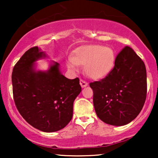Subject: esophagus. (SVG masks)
Segmentation results:
<instances>
[{"instance_id": "34e87169", "label": "esophagus", "mask_w": 158, "mask_h": 158, "mask_svg": "<svg viewBox=\"0 0 158 158\" xmlns=\"http://www.w3.org/2000/svg\"><path fill=\"white\" fill-rule=\"evenodd\" d=\"M80 84H81L82 88L86 87V86L88 85V83H86L85 81H83V80H81V81H80Z\"/></svg>"}]
</instances>
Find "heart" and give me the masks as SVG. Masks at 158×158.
<instances>
[{
    "label": "heart",
    "mask_w": 158,
    "mask_h": 158,
    "mask_svg": "<svg viewBox=\"0 0 158 158\" xmlns=\"http://www.w3.org/2000/svg\"><path fill=\"white\" fill-rule=\"evenodd\" d=\"M114 53L110 47L101 45H87L78 47L67 60L71 70H76L77 64L85 65V74L93 79H101L106 76L114 64Z\"/></svg>",
    "instance_id": "1"
}]
</instances>
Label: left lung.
<instances>
[{
	"mask_svg": "<svg viewBox=\"0 0 158 158\" xmlns=\"http://www.w3.org/2000/svg\"><path fill=\"white\" fill-rule=\"evenodd\" d=\"M95 111L103 122L123 126L133 121L147 96L145 64L131 47L118 54L114 67L104 78L90 83Z\"/></svg>",
	"mask_w": 158,
	"mask_h": 158,
	"instance_id": "obj_1",
	"label": "left lung"
}]
</instances>
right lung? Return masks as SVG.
<instances>
[{
  "instance_id": "1",
  "label": "right lung",
  "mask_w": 158,
  "mask_h": 158,
  "mask_svg": "<svg viewBox=\"0 0 158 158\" xmlns=\"http://www.w3.org/2000/svg\"><path fill=\"white\" fill-rule=\"evenodd\" d=\"M46 57L38 47L30 48L12 73L15 104L30 125L45 132L59 131L73 117V102L81 92L78 77L68 79L54 62L47 71H36L34 62Z\"/></svg>"
}]
</instances>
